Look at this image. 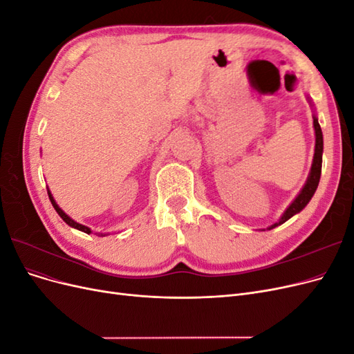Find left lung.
Wrapping results in <instances>:
<instances>
[{"mask_svg":"<svg viewBox=\"0 0 354 354\" xmlns=\"http://www.w3.org/2000/svg\"><path fill=\"white\" fill-rule=\"evenodd\" d=\"M310 106L313 108V103L310 100V97H307ZM313 127H315V155H313V162H312V168H310L308 177L306 180V183L303 186V189L299 190V194L297 195V198L289 203V207L283 211V214L281 216V218L277 220L276 223H273L272 226L267 227V230H272L277 226H281L285 221H288L291 217H294L295 214H298L299 211H303L306 208L307 203L310 202V199L313 198L315 192L317 189L319 180H320V173H322V153H324V136H322V130H320V125L317 121L316 113H313ZM266 230V229H263Z\"/></svg>","mask_w":354,"mask_h":354,"instance_id":"left-lung-1","label":"left lung"}]
</instances>
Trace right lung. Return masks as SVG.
Returning <instances> with one entry per match:
<instances>
[{
    "instance_id": "add662e5",
    "label": "right lung",
    "mask_w": 354,
    "mask_h": 354,
    "mask_svg": "<svg viewBox=\"0 0 354 354\" xmlns=\"http://www.w3.org/2000/svg\"><path fill=\"white\" fill-rule=\"evenodd\" d=\"M47 192H48V198H50V201H51V203H53V207H55V209L57 211V214L59 216L62 217V220L65 221L68 226H71V227H73V229H77V230H81V232H84V233H87V234H90V233H93V230L90 229V227H87V226H84V224H80V223H77L75 220H72L68 214L63 211L59 205H57V202L55 201V198H53V195H51V192L47 189ZM97 234V233H95ZM106 234H109V233H99V236H106Z\"/></svg>"
}]
</instances>
